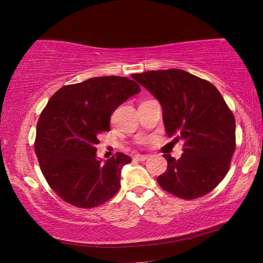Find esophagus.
<instances>
[{"instance_id": "34e87169", "label": "esophagus", "mask_w": 263, "mask_h": 263, "mask_svg": "<svg viewBox=\"0 0 263 263\" xmlns=\"http://www.w3.org/2000/svg\"><path fill=\"white\" fill-rule=\"evenodd\" d=\"M149 158V155H145V154H136L135 155V159L139 160V161H145V160H147Z\"/></svg>"}]
</instances>
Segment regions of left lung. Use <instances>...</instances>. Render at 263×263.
<instances>
[{"label":"left lung","instance_id":"8db88e82","mask_svg":"<svg viewBox=\"0 0 263 263\" xmlns=\"http://www.w3.org/2000/svg\"><path fill=\"white\" fill-rule=\"evenodd\" d=\"M133 79L160 102L167 135L183 140L179 160L163 154L168 166L157 179L160 186L183 199L210 193L228 174L235 149V119L220 92L182 69L149 70Z\"/></svg>","mask_w":263,"mask_h":263}]
</instances>
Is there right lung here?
Instances as JSON below:
<instances>
[{
  "mask_svg": "<svg viewBox=\"0 0 263 263\" xmlns=\"http://www.w3.org/2000/svg\"><path fill=\"white\" fill-rule=\"evenodd\" d=\"M140 86L128 78L101 77L60 88L42 111L34 152L48 185L62 201L91 209L112 197L121 171L131 158L116 153L103 163L96 157L99 135L110 117Z\"/></svg>",
  "mask_w": 263,
  "mask_h": 263,
  "instance_id": "obj_1",
  "label": "right lung"
}]
</instances>
